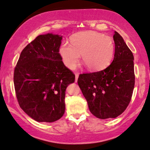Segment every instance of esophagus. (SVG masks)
<instances>
[{"mask_svg": "<svg viewBox=\"0 0 150 150\" xmlns=\"http://www.w3.org/2000/svg\"><path fill=\"white\" fill-rule=\"evenodd\" d=\"M79 76V74L78 73H76L75 74V82H77V81H78Z\"/></svg>", "mask_w": 150, "mask_h": 150, "instance_id": "1", "label": "esophagus"}]
</instances>
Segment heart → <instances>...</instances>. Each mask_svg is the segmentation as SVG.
Here are the masks:
<instances>
[{
	"mask_svg": "<svg viewBox=\"0 0 150 150\" xmlns=\"http://www.w3.org/2000/svg\"><path fill=\"white\" fill-rule=\"evenodd\" d=\"M113 40L95 31H85L74 35L71 44L63 42L59 53L64 64L74 69L81 55L82 62L90 71H99L110 64L114 54Z\"/></svg>",
	"mask_w": 150,
	"mask_h": 150,
	"instance_id": "heart-1",
	"label": "heart"
}]
</instances>
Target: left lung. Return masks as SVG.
<instances>
[{
	"mask_svg": "<svg viewBox=\"0 0 150 150\" xmlns=\"http://www.w3.org/2000/svg\"><path fill=\"white\" fill-rule=\"evenodd\" d=\"M112 63L101 71L80 74L78 84L90 111L99 119L115 118L126 110L135 84L134 55L115 31Z\"/></svg>",
	"mask_w": 150,
	"mask_h": 150,
	"instance_id": "obj_1",
	"label": "left lung"
}]
</instances>
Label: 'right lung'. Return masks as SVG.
<instances>
[{
  "label": "right lung",
  "instance_id": "obj_1",
  "mask_svg": "<svg viewBox=\"0 0 150 150\" xmlns=\"http://www.w3.org/2000/svg\"><path fill=\"white\" fill-rule=\"evenodd\" d=\"M62 39L53 33L38 36L21 51L14 69L18 104L40 122H53L62 117L66 89L75 81L59 53Z\"/></svg>",
  "mask_w": 150,
  "mask_h": 150
}]
</instances>
